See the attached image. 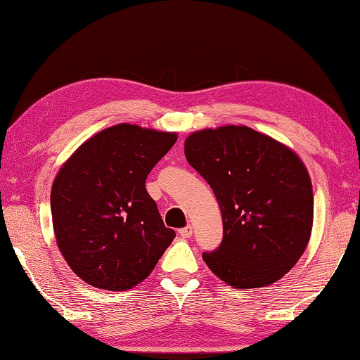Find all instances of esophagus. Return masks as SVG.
I'll return each mask as SVG.
<instances>
[{"instance_id":"34e87169","label":"esophagus","mask_w":360,"mask_h":360,"mask_svg":"<svg viewBox=\"0 0 360 360\" xmlns=\"http://www.w3.org/2000/svg\"><path fill=\"white\" fill-rule=\"evenodd\" d=\"M192 233H193L192 225H186L184 229H181V230H179V235L182 236V238H191Z\"/></svg>"}]
</instances>
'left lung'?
<instances>
[{"label":"left lung","mask_w":360,"mask_h":360,"mask_svg":"<svg viewBox=\"0 0 360 360\" xmlns=\"http://www.w3.org/2000/svg\"><path fill=\"white\" fill-rule=\"evenodd\" d=\"M191 167L221 206L224 236L203 260L235 289L276 283L302 257L313 229V186L294 150L245 125L193 131Z\"/></svg>","instance_id":"left-lung-1"}]
</instances>
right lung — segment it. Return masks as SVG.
Segmentation results:
<instances>
[{"label": "right lung", "instance_id": "obj_1", "mask_svg": "<svg viewBox=\"0 0 360 360\" xmlns=\"http://www.w3.org/2000/svg\"><path fill=\"white\" fill-rule=\"evenodd\" d=\"M176 133L131 124L87 139L60 168L51 192L57 246L90 285L127 290L144 281L174 240L146 178L173 148Z\"/></svg>", "mask_w": 360, "mask_h": 360}]
</instances>
